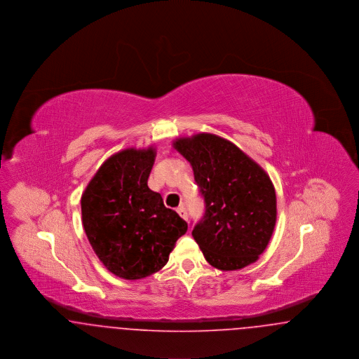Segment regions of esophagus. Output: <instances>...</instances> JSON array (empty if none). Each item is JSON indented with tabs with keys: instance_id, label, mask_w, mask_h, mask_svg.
<instances>
[{
	"instance_id": "obj_1",
	"label": "esophagus",
	"mask_w": 359,
	"mask_h": 359,
	"mask_svg": "<svg viewBox=\"0 0 359 359\" xmlns=\"http://www.w3.org/2000/svg\"><path fill=\"white\" fill-rule=\"evenodd\" d=\"M176 211H177V214H179V215H180V217H182V218H183V219H184V221H187V219H188L187 210H186V207H184V205H179V207H177V210H176Z\"/></svg>"
}]
</instances>
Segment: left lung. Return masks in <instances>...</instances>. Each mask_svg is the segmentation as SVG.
Here are the masks:
<instances>
[{
    "instance_id": "8db88e82",
    "label": "left lung",
    "mask_w": 359,
    "mask_h": 359,
    "mask_svg": "<svg viewBox=\"0 0 359 359\" xmlns=\"http://www.w3.org/2000/svg\"><path fill=\"white\" fill-rule=\"evenodd\" d=\"M172 145L191 164L205 198V217L192 237L207 262L227 272L256 262L277 218L269 175L236 144L217 135L179 137Z\"/></svg>"
}]
</instances>
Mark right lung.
Masks as SVG:
<instances>
[{
	"label": "right lung",
	"instance_id": "right-lung-1",
	"mask_svg": "<svg viewBox=\"0 0 359 359\" xmlns=\"http://www.w3.org/2000/svg\"><path fill=\"white\" fill-rule=\"evenodd\" d=\"M154 145L110 156L88 182L81 199L88 242L106 269L140 280L158 272L188 226L148 187Z\"/></svg>",
	"mask_w": 359,
	"mask_h": 359
}]
</instances>
